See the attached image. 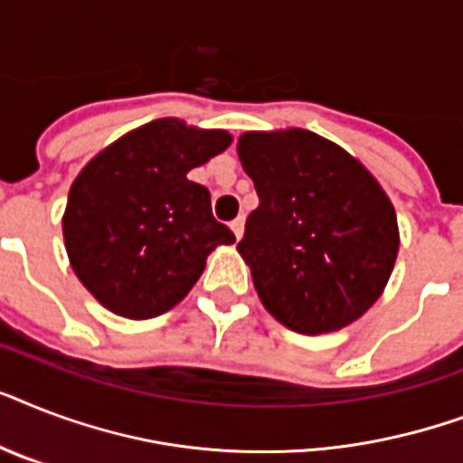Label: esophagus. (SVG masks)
I'll return each instance as SVG.
<instances>
[{
    "label": "esophagus",
    "mask_w": 463,
    "mask_h": 463,
    "mask_svg": "<svg viewBox=\"0 0 463 463\" xmlns=\"http://www.w3.org/2000/svg\"><path fill=\"white\" fill-rule=\"evenodd\" d=\"M231 231L235 232V238H242V232H245V218H235L231 223Z\"/></svg>",
    "instance_id": "34e87169"
}]
</instances>
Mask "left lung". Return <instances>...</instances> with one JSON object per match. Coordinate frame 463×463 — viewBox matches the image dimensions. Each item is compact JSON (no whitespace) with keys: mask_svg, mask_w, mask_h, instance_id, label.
<instances>
[{"mask_svg":"<svg viewBox=\"0 0 463 463\" xmlns=\"http://www.w3.org/2000/svg\"><path fill=\"white\" fill-rule=\"evenodd\" d=\"M238 154L260 196L238 252L264 307L307 336L365 315L399 252L394 206L380 182L307 129L247 132Z\"/></svg>","mask_w":463,"mask_h":463,"instance_id":"8db88e82","label":"left lung"}]
</instances>
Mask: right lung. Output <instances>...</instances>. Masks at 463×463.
<instances>
[{
	"label": "right lung",
	"instance_id": "1",
	"mask_svg": "<svg viewBox=\"0 0 463 463\" xmlns=\"http://www.w3.org/2000/svg\"><path fill=\"white\" fill-rule=\"evenodd\" d=\"M231 146L223 129L154 119L100 151L69 189L61 231L79 281L98 303L151 319L180 303L231 228L211 213L192 167Z\"/></svg>",
	"mask_w": 463,
	"mask_h": 463
}]
</instances>
